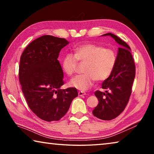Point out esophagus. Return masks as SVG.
I'll return each instance as SVG.
<instances>
[{
	"label": "esophagus",
	"instance_id": "34e87169",
	"mask_svg": "<svg viewBox=\"0 0 154 154\" xmlns=\"http://www.w3.org/2000/svg\"><path fill=\"white\" fill-rule=\"evenodd\" d=\"M78 94H79V96H84V95H86V93L83 92V91H79V92H78Z\"/></svg>",
	"mask_w": 154,
	"mask_h": 154
}]
</instances>
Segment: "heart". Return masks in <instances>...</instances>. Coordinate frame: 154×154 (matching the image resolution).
I'll list each match as a JSON object with an SVG mask.
<instances>
[{"instance_id": "heart-1", "label": "heart", "mask_w": 154, "mask_h": 154, "mask_svg": "<svg viewBox=\"0 0 154 154\" xmlns=\"http://www.w3.org/2000/svg\"><path fill=\"white\" fill-rule=\"evenodd\" d=\"M75 54L68 53L62 60V69L72 76L77 71L78 61L86 62L85 73L75 76L70 85L81 90H86L96 80L103 82L110 77L117 63V54L113 49L95 43H85L74 49Z\"/></svg>"}]
</instances>
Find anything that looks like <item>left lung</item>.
<instances>
[{"mask_svg":"<svg viewBox=\"0 0 154 154\" xmlns=\"http://www.w3.org/2000/svg\"><path fill=\"white\" fill-rule=\"evenodd\" d=\"M104 35H110L121 45L113 71L102 84L103 89L106 91L96 90L94 93L99 103L93 110V115L98 119L109 121L119 116L128 103L135 77V64L131 49L125 41L112 33Z\"/></svg>","mask_w":154,"mask_h":154,"instance_id":"8db88e82","label":"left lung"}]
</instances>
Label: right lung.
Segmentation results:
<instances>
[{"label": "right lung", "mask_w": 154, "mask_h": 154, "mask_svg": "<svg viewBox=\"0 0 154 154\" xmlns=\"http://www.w3.org/2000/svg\"><path fill=\"white\" fill-rule=\"evenodd\" d=\"M69 42L63 38L43 35L32 41L20 57L19 79L28 105L46 122L58 121L78 96L75 88L62 90L63 71L59 53Z\"/></svg>", "instance_id": "add662e5"}]
</instances>
